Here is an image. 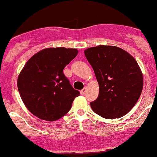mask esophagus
<instances>
[{"instance_id":"obj_1","label":"esophagus","mask_w":157,"mask_h":157,"mask_svg":"<svg viewBox=\"0 0 157 157\" xmlns=\"http://www.w3.org/2000/svg\"><path fill=\"white\" fill-rule=\"evenodd\" d=\"M86 90H87V88H85V87L83 88V89L81 90V91H80L81 94H85V93L86 92Z\"/></svg>"}]
</instances>
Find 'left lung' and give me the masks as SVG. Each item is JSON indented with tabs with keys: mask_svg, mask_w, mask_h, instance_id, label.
Wrapping results in <instances>:
<instances>
[{
	"mask_svg": "<svg viewBox=\"0 0 157 157\" xmlns=\"http://www.w3.org/2000/svg\"><path fill=\"white\" fill-rule=\"evenodd\" d=\"M85 55L99 85L98 97L91 102L95 114L106 119L121 117L137 102L144 78L135 59L117 46L88 48Z\"/></svg>",
	"mask_w": 157,
	"mask_h": 157,
	"instance_id": "1",
	"label": "left lung"
}]
</instances>
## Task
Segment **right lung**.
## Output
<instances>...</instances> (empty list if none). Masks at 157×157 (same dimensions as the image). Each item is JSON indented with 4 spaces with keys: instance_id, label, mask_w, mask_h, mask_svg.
Wrapping results in <instances>:
<instances>
[{
    "instance_id": "1",
    "label": "right lung",
    "mask_w": 157,
    "mask_h": 157,
    "mask_svg": "<svg viewBox=\"0 0 157 157\" xmlns=\"http://www.w3.org/2000/svg\"><path fill=\"white\" fill-rule=\"evenodd\" d=\"M77 54L76 49L46 48L26 62L17 78L18 91L36 117L54 121L71 109L79 91L72 88L63 69Z\"/></svg>"
}]
</instances>
